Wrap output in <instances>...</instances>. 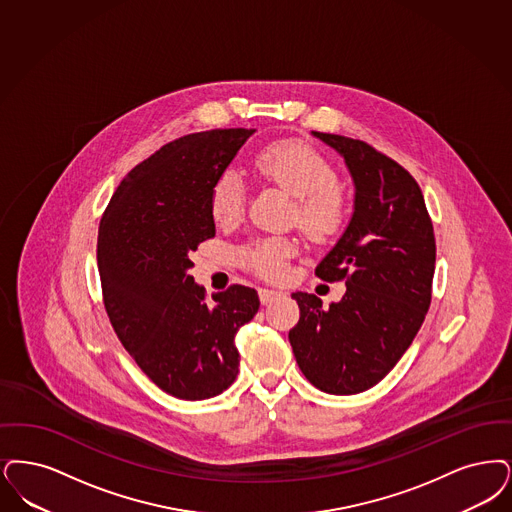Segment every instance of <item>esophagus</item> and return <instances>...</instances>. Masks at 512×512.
Wrapping results in <instances>:
<instances>
[{
    "instance_id": "esophagus-1",
    "label": "esophagus",
    "mask_w": 512,
    "mask_h": 512,
    "mask_svg": "<svg viewBox=\"0 0 512 512\" xmlns=\"http://www.w3.org/2000/svg\"><path fill=\"white\" fill-rule=\"evenodd\" d=\"M282 295V291H278V289H268V287H261L259 289V297H261V303L263 305H268L270 301H274L276 297H280Z\"/></svg>"
}]
</instances>
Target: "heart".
Wrapping results in <instances>:
<instances>
[{
  "mask_svg": "<svg viewBox=\"0 0 512 512\" xmlns=\"http://www.w3.org/2000/svg\"><path fill=\"white\" fill-rule=\"evenodd\" d=\"M259 175L280 186L295 200V221L310 240L322 242L335 236L347 221V204L337 188V173L328 160L307 144L274 143L257 158ZM246 181L234 167H226L211 190V215L217 223L238 221L246 207ZM293 244L284 238L255 240L242 249V261L268 280L286 276Z\"/></svg>",
  "mask_w": 512,
  "mask_h": 512,
  "instance_id": "obj_1",
  "label": "heart"
}]
</instances>
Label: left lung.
I'll use <instances>...</instances> for the list:
<instances>
[{
    "mask_svg": "<svg viewBox=\"0 0 512 512\" xmlns=\"http://www.w3.org/2000/svg\"><path fill=\"white\" fill-rule=\"evenodd\" d=\"M335 148L354 181V213L316 266L326 282L345 280L339 303L297 291L301 318L289 329L295 360L328 394L377 385L404 356L430 307L436 242L423 192L408 171L373 146L312 131Z\"/></svg>",
    "mask_w": 512,
    "mask_h": 512,
    "instance_id": "obj_1",
    "label": "left lung"
}]
</instances>
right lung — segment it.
<instances>
[{"label":"right lung","mask_w":512,"mask_h":512,"mask_svg":"<svg viewBox=\"0 0 512 512\" xmlns=\"http://www.w3.org/2000/svg\"><path fill=\"white\" fill-rule=\"evenodd\" d=\"M255 129L184 135L133 167L99 225L97 261L110 324L160 389L205 400L228 389L240 366L238 329L259 310L253 287L205 297L190 253L215 236L211 190Z\"/></svg>","instance_id":"1"}]
</instances>
